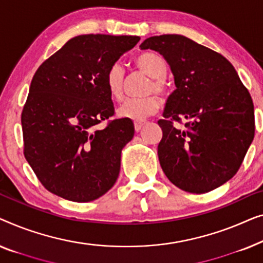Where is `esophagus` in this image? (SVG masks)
<instances>
[{"mask_svg":"<svg viewBox=\"0 0 263 263\" xmlns=\"http://www.w3.org/2000/svg\"><path fill=\"white\" fill-rule=\"evenodd\" d=\"M144 124H145V121H144V120H136L135 121V130L138 132L140 128L143 127Z\"/></svg>","mask_w":263,"mask_h":263,"instance_id":"esophagus-1","label":"esophagus"}]
</instances>
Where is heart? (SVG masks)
<instances>
[{
    "label": "heart",
    "instance_id": "obj_1",
    "mask_svg": "<svg viewBox=\"0 0 263 263\" xmlns=\"http://www.w3.org/2000/svg\"><path fill=\"white\" fill-rule=\"evenodd\" d=\"M136 68L151 77V82L146 88V94L144 98L127 99L118 109L119 117L124 119L142 120L144 118L156 113L160 108V100L153 93L164 95L168 91V84L165 81L167 73V64L164 58L160 53L149 52L140 53L135 58ZM124 82L125 70L119 63H114L107 71L106 87L110 98L120 101L124 96Z\"/></svg>",
    "mask_w": 263,
    "mask_h": 263
}]
</instances>
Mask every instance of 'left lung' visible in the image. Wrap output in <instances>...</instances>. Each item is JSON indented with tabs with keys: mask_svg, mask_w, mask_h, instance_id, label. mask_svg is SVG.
<instances>
[{
	"mask_svg": "<svg viewBox=\"0 0 263 263\" xmlns=\"http://www.w3.org/2000/svg\"><path fill=\"white\" fill-rule=\"evenodd\" d=\"M142 50L164 57L176 89L158 120L157 147L165 176L180 190L202 194L238 172L255 135L254 103L238 73L220 53L179 34L150 36ZM186 119L181 129L173 125Z\"/></svg>",
	"mask_w": 263,
	"mask_h": 263,
	"instance_id": "1",
	"label": "left lung"
}]
</instances>
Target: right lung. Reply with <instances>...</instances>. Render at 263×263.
Listing matches in <instances>:
<instances>
[{
  "mask_svg": "<svg viewBox=\"0 0 263 263\" xmlns=\"http://www.w3.org/2000/svg\"><path fill=\"white\" fill-rule=\"evenodd\" d=\"M140 40L132 35L75 36L33 76L21 114L24 155L51 193L76 202L107 193L119 176L121 150L135 135L131 119L114 116L108 69Z\"/></svg>",
  "mask_w": 263,
  "mask_h": 263,
  "instance_id": "1",
  "label": "right lung"
}]
</instances>
